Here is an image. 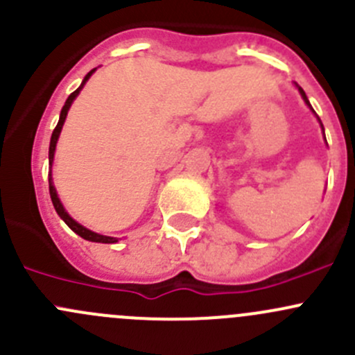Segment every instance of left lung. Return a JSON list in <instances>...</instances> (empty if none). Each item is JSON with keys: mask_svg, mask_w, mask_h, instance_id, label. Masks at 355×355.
I'll list each match as a JSON object with an SVG mask.
<instances>
[{"mask_svg": "<svg viewBox=\"0 0 355 355\" xmlns=\"http://www.w3.org/2000/svg\"><path fill=\"white\" fill-rule=\"evenodd\" d=\"M295 87H297V89H299V92H300V96H302L304 103H306V105H307V106H309V110H311V111H313V113H314V116H316V118H318V121H320V125H321V130H323V135H324V128H323V123H321L320 116H318V114H316V111H314V110H313V106H311V103H309V99H307V96H306V92H304V89H302V87H300V85H297V84H295ZM324 141H327V137H324Z\"/></svg>", "mask_w": 355, "mask_h": 355, "instance_id": "8db88e82", "label": "left lung"}]
</instances>
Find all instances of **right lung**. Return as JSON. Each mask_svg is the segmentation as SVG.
Returning <instances> with one entry per match:
<instances>
[{
	"instance_id": "1",
	"label": "right lung",
	"mask_w": 355,
	"mask_h": 355,
	"mask_svg": "<svg viewBox=\"0 0 355 355\" xmlns=\"http://www.w3.org/2000/svg\"><path fill=\"white\" fill-rule=\"evenodd\" d=\"M96 68H92L91 71H89L87 75L84 77V80H82V84L78 85L77 91L71 92L70 96H68V99L65 101V106L62 108V113H60V120H58V125H56V128L53 130V135H51V142H49V173H48V180H49V196H51V200H53V206H55L56 213H58V216L62 218L63 221L68 225V228L70 230H73L75 234L80 235L82 239H85V241L89 242H99V244H114V242H118L116 237H108V235H101V234H96V232L89 230V228H85L84 225H80L78 221H75L73 218L70 216V214L67 213V209L63 207L62 200L58 198V192H56L55 189V184H53V173H51V168H53V161H55V151H56V144H58V139H60V134H62V128L63 125H65V120H67V114H68V110H70L71 103L75 101V98H77L78 94H80V91L84 89L85 82L91 78V75L94 73Z\"/></svg>"
}]
</instances>
